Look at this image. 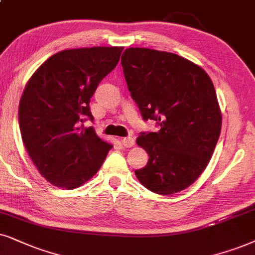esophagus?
Here are the masks:
<instances>
[{"label": "esophagus", "instance_id": "34e87169", "mask_svg": "<svg viewBox=\"0 0 255 255\" xmlns=\"http://www.w3.org/2000/svg\"><path fill=\"white\" fill-rule=\"evenodd\" d=\"M122 142V146L126 147V148H129V147H133L134 146V138L131 136H127V137H124L121 140Z\"/></svg>", "mask_w": 255, "mask_h": 255}]
</instances>
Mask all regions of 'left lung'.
<instances>
[{"label": "left lung", "mask_w": 255, "mask_h": 255, "mask_svg": "<svg viewBox=\"0 0 255 255\" xmlns=\"http://www.w3.org/2000/svg\"><path fill=\"white\" fill-rule=\"evenodd\" d=\"M121 64L143 120H155L160 127L136 138L149 159L135 175L156 194L181 192L207 167L220 135L213 82L192 61L149 48H128Z\"/></svg>", "instance_id": "obj_1"}]
</instances>
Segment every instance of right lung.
<instances>
[{"instance_id":"right-lung-1","label":"right lung","mask_w":255,"mask_h":255,"mask_svg":"<svg viewBox=\"0 0 255 255\" xmlns=\"http://www.w3.org/2000/svg\"><path fill=\"white\" fill-rule=\"evenodd\" d=\"M122 47L59 51L43 62L24 87L18 106L22 141L42 176L74 189L98 173L113 144L83 128L93 120L90 98L117 67Z\"/></svg>"}]
</instances>
